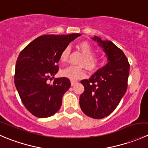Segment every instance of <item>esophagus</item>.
I'll return each mask as SVG.
<instances>
[{"mask_svg":"<svg viewBox=\"0 0 148 148\" xmlns=\"http://www.w3.org/2000/svg\"><path fill=\"white\" fill-rule=\"evenodd\" d=\"M76 84H77V82H76V81H73V80H71V86H74V85H75Z\"/></svg>","mask_w":148,"mask_h":148,"instance_id":"obj_1","label":"esophagus"}]
</instances>
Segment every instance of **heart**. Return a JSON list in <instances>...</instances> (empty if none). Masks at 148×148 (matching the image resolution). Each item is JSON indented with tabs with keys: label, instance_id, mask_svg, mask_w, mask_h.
I'll use <instances>...</instances> for the list:
<instances>
[{
	"label": "heart",
	"instance_id": "obj_1",
	"mask_svg": "<svg viewBox=\"0 0 148 148\" xmlns=\"http://www.w3.org/2000/svg\"><path fill=\"white\" fill-rule=\"evenodd\" d=\"M78 46L84 54L79 63L81 64L85 65L90 70H93L97 68L100 63V58L96 55L92 54L94 51L92 46L86 41H83V42L80 43ZM69 48L66 46L61 52V61L62 62H66L69 57ZM86 73L84 68L82 66H69L64 69L62 71V74L63 77L73 80V81L83 78L86 76Z\"/></svg>",
	"mask_w": 148,
	"mask_h": 148
}]
</instances>
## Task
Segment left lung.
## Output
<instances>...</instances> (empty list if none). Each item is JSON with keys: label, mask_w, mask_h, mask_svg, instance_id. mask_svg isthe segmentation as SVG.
Segmentation results:
<instances>
[{"label": "left lung", "mask_w": 148, "mask_h": 148, "mask_svg": "<svg viewBox=\"0 0 148 148\" xmlns=\"http://www.w3.org/2000/svg\"><path fill=\"white\" fill-rule=\"evenodd\" d=\"M92 39L103 49L107 63L89 79L81 81L84 91L80 95L79 105L86 115L102 119L115 110L126 92L130 64L124 52L111 41L96 36Z\"/></svg>", "instance_id": "left-lung-1"}]
</instances>
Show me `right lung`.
I'll use <instances>...</instances> for the list:
<instances>
[{
  "label": "right lung",
  "mask_w": 148,
  "mask_h": 148,
  "mask_svg": "<svg viewBox=\"0 0 148 148\" xmlns=\"http://www.w3.org/2000/svg\"><path fill=\"white\" fill-rule=\"evenodd\" d=\"M80 34L44 35L26 46L16 61L14 82L25 107L34 116L53 115L62 106V97L71 83L66 77L48 80L58 72L61 52Z\"/></svg>",
  "instance_id": "obj_1"
}]
</instances>
